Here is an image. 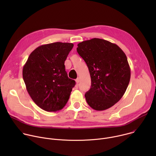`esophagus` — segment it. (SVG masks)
<instances>
[{"label": "esophagus", "mask_w": 156, "mask_h": 156, "mask_svg": "<svg viewBox=\"0 0 156 156\" xmlns=\"http://www.w3.org/2000/svg\"><path fill=\"white\" fill-rule=\"evenodd\" d=\"M75 81H76V83L78 84V83H79L80 81V78H77Z\"/></svg>", "instance_id": "34e87169"}]
</instances>
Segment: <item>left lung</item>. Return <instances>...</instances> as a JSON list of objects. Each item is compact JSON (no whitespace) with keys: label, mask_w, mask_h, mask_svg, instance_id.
<instances>
[{"label":"left lung","mask_w":156,"mask_h":156,"mask_svg":"<svg viewBox=\"0 0 156 156\" xmlns=\"http://www.w3.org/2000/svg\"><path fill=\"white\" fill-rule=\"evenodd\" d=\"M90 72L91 86L84 95L96 110H106L119 102L128 86L131 72L124 52L115 44L93 38L76 48Z\"/></svg>","instance_id":"8db88e82"}]
</instances>
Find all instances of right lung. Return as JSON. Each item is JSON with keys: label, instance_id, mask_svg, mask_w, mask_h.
Returning a JSON list of instances; mask_svg holds the SVG:
<instances>
[{"label": "right lung", "instance_id": "add662e5", "mask_svg": "<svg viewBox=\"0 0 156 156\" xmlns=\"http://www.w3.org/2000/svg\"><path fill=\"white\" fill-rule=\"evenodd\" d=\"M73 44L57 42L37 48L23 68V78L34 103L48 112H56L68 102L75 81L68 77L65 61Z\"/></svg>", "mask_w": 156, "mask_h": 156}]
</instances>
